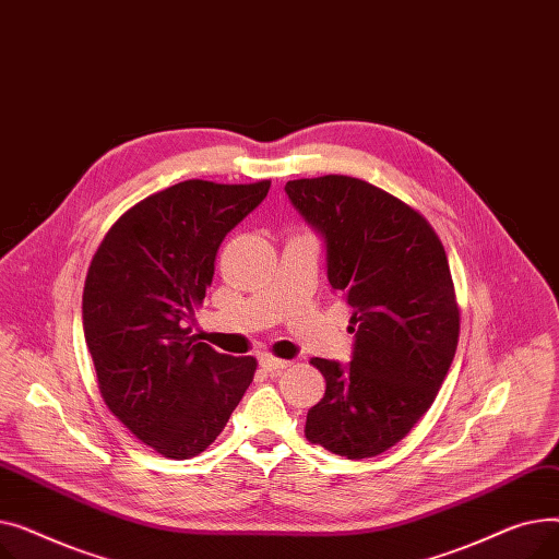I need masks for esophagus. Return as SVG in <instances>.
I'll return each mask as SVG.
<instances>
[{
  "label": "esophagus",
  "instance_id": "obj_1",
  "mask_svg": "<svg viewBox=\"0 0 559 559\" xmlns=\"http://www.w3.org/2000/svg\"><path fill=\"white\" fill-rule=\"evenodd\" d=\"M260 365L267 371H283V369L289 367V360H281V358H274V356H262Z\"/></svg>",
  "mask_w": 559,
  "mask_h": 559
}]
</instances>
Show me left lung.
I'll return each instance as SVG.
<instances>
[{
	"instance_id": "1",
	"label": "left lung",
	"mask_w": 559,
	"mask_h": 559,
	"mask_svg": "<svg viewBox=\"0 0 559 559\" xmlns=\"http://www.w3.org/2000/svg\"><path fill=\"white\" fill-rule=\"evenodd\" d=\"M285 192L324 238L329 283L354 310L350 362L310 360L326 394L306 437L348 460L380 455L428 413L455 358L447 251L421 213L354 176L287 181Z\"/></svg>"
}]
</instances>
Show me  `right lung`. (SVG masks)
Here are the masks:
<instances>
[{"mask_svg":"<svg viewBox=\"0 0 559 559\" xmlns=\"http://www.w3.org/2000/svg\"><path fill=\"white\" fill-rule=\"evenodd\" d=\"M270 181H183L142 199L102 240L83 287V335L110 413L171 460L209 449L253 380L255 358L190 337L230 228Z\"/></svg>","mask_w":559,"mask_h":559,"instance_id":"obj_1","label":"right lung"}]
</instances>
